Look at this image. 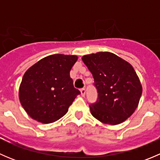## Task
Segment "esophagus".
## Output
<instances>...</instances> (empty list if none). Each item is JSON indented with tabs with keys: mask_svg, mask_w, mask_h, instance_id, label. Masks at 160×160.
Segmentation results:
<instances>
[{
	"mask_svg": "<svg viewBox=\"0 0 160 160\" xmlns=\"http://www.w3.org/2000/svg\"><path fill=\"white\" fill-rule=\"evenodd\" d=\"M80 93H81L82 97H84L85 94H86V90H85V88H82V89L80 90Z\"/></svg>",
	"mask_w": 160,
	"mask_h": 160,
	"instance_id": "obj_1",
	"label": "esophagus"
}]
</instances>
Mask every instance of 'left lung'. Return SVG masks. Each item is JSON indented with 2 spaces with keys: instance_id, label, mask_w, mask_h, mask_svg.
I'll return each mask as SVG.
<instances>
[{
  "instance_id": "left-lung-1",
  "label": "left lung",
  "mask_w": 160,
  "mask_h": 160,
  "mask_svg": "<svg viewBox=\"0 0 160 160\" xmlns=\"http://www.w3.org/2000/svg\"><path fill=\"white\" fill-rule=\"evenodd\" d=\"M82 60L93 74L98 99L90 106L92 115L111 125L126 121L135 112L142 86L132 66L110 52L85 55Z\"/></svg>"
}]
</instances>
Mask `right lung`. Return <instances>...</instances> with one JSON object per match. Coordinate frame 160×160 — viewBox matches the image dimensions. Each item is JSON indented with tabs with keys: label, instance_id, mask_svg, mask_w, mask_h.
Returning a JSON list of instances; mask_svg holds the SVG:
<instances>
[{
	"label": "right lung",
	"instance_id": "obj_1",
	"mask_svg": "<svg viewBox=\"0 0 160 160\" xmlns=\"http://www.w3.org/2000/svg\"><path fill=\"white\" fill-rule=\"evenodd\" d=\"M78 57L53 54L28 68L22 77L18 98L34 120L49 124L65 115L80 92L74 88L70 72Z\"/></svg>",
	"mask_w": 160,
	"mask_h": 160
}]
</instances>
